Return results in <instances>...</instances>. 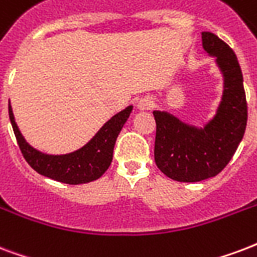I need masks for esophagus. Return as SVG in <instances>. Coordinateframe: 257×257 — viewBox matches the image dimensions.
Wrapping results in <instances>:
<instances>
[{
	"instance_id": "1",
	"label": "esophagus",
	"mask_w": 257,
	"mask_h": 257,
	"mask_svg": "<svg viewBox=\"0 0 257 257\" xmlns=\"http://www.w3.org/2000/svg\"><path fill=\"white\" fill-rule=\"evenodd\" d=\"M154 107V101L152 97L149 96H146L144 99H141L138 101V108H140L141 111H148V109H152Z\"/></svg>"
}]
</instances>
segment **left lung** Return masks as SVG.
Listing matches in <instances>:
<instances>
[{"mask_svg": "<svg viewBox=\"0 0 257 257\" xmlns=\"http://www.w3.org/2000/svg\"><path fill=\"white\" fill-rule=\"evenodd\" d=\"M202 44L215 58L223 92L215 115L203 127L181 121L167 111H153L157 130L154 160L172 180L195 183L217 176L236 153L245 133L248 107L236 54L217 35L202 32Z\"/></svg>", "mask_w": 257, "mask_h": 257, "instance_id": "obj_1", "label": "left lung"}]
</instances>
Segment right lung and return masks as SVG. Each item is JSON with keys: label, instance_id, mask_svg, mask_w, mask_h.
Instances as JSON below:
<instances>
[{"label": "right lung", "instance_id": "obj_1", "mask_svg": "<svg viewBox=\"0 0 257 257\" xmlns=\"http://www.w3.org/2000/svg\"><path fill=\"white\" fill-rule=\"evenodd\" d=\"M131 111L133 105H128L123 111L113 115L109 120L104 123V126L88 144L78 150L66 154L42 153L40 150L32 148L17 127L11 104L9 119L21 153L36 172L66 184H84L97 180L111 165L113 146Z\"/></svg>", "mask_w": 257, "mask_h": 257}]
</instances>
